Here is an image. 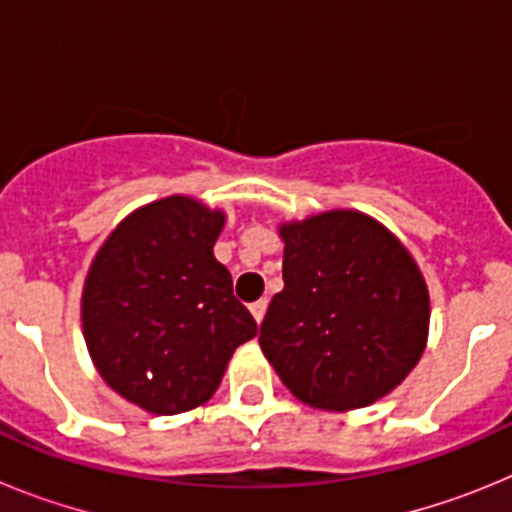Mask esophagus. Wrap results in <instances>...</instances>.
Returning a JSON list of instances; mask_svg holds the SVG:
<instances>
[{
	"label": "esophagus",
	"instance_id": "34e87169",
	"mask_svg": "<svg viewBox=\"0 0 512 512\" xmlns=\"http://www.w3.org/2000/svg\"><path fill=\"white\" fill-rule=\"evenodd\" d=\"M266 305H269V300H259L251 305V312H253V318H256V323H261V320H264Z\"/></svg>",
	"mask_w": 512,
	"mask_h": 512
}]
</instances>
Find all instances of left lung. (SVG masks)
<instances>
[{
	"mask_svg": "<svg viewBox=\"0 0 512 512\" xmlns=\"http://www.w3.org/2000/svg\"><path fill=\"white\" fill-rule=\"evenodd\" d=\"M279 233L284 289L261 323V351L312 408L372 405L408 377L428 338V287L413 256L354 210Z\"/></svg>",
	"mask_w": 512,
	"mask_h": 512,
	"instance_id": "8db88e82",
	"label": "left lung"
}]
</instances>
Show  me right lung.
I'll list each match as a JSON object with an SVG mask.
<instances>
[{
    "mask_svg": "<svg viewBox=\"0 0 512 512\" xmlns=\"http://www.w3.org/2000/svg\"><path fill=\"white\" fill-rule=\"evenodd\" d=\"M223 223L197 200L166 197L125 217L92 261L81 297L89 354L148 413L210 400L235 348L259 330L212 253Z\"/></svg>",
    "mask_w": 512,
    "mask_h": 512,
    "instance_id": "obj_1",
    "label": "right lung"
}]
</instances>
